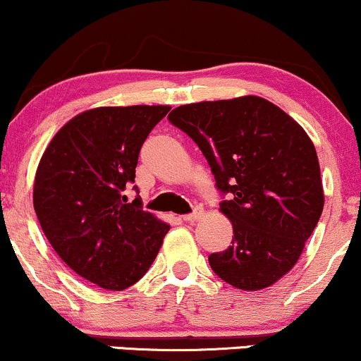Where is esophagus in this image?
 <instances>
[{
	"label": "esophagus",
	"mask_w": 361,
	"mask_h": 361,
	"mask_svg": "<svg viewBox=\"0 0 361 361\" xmlns=\"http://www.w3.org/2000/svg\"><path fill=\"white\" fill-rule=\"evenodd\" d=\"M201 216H202V211H201V209H196L192 214L182 216V221H185V223H196L197 219H201Z\"/></svg>",
	"instance_id": "34e87169"
}]
</instances>
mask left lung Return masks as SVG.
Returning <instances> with one entry per match:
<instances>
[{"label":"left lung","instance_id":"obj_1","mask_svg":"<svg viewBox=\"0 0 361 361\" xmlns=\"http://www.w3.org/2000/svg\"><path fill=\"white\" fill-rule=\"evenodd\" d=\"M169 120L204 154L230 201L219 211L233 241L211 253L214 274L241 290H262L298 264L324 206L314 143L279 106L258 96L202 101Z\"/></svg>","mask_w":361,"mask_h":361}]
</instances>
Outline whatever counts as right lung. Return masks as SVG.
Masks as SVG:
<instances>
[{
  "label": "right lung",
  "mask_w": 361,
  "mask_h": 361,
  "mask_svg": "<svg viewBox=\"0 0 361 361\" xmlns=\"http://www.w3.org/2000/svg\"><path fill=\"white\" fill-rule=\"evenodd\" d=\"M171 106H101L55 133L37 167L33 207L57 255L106 290L138 282L171 230L123 194L138 154Z\"/></svg>",
  "instance_id": "add662e5"
}]
</instances>
